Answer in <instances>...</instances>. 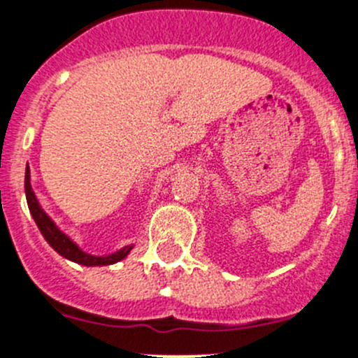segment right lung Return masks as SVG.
<instances>
[{
    "label": "right lung",
    "mask_w": 358,
    "mask_h": 358,
    "mask_svg": "<svg viewBox=\"0 0 358 358\" xmlns=\"http://www.w3.org/2000/svg\"><path fill=\"white\" fill-rule=\"evenodd\" d=\"M24 192H26V201H28V208L31 217L35 219L36 226H38L40 233L45 238V242L52 247V249L58 252L59 256H63L65 259H70L73 263H79V265L85 266H103V265H113V263H118L122 259H125L129 256L130 250L134 249V245L122 247L116 252H111L108 256H95L88 255L78 243L73 242L69 235L62 231V229L56 226L55 220L43 212V208L40 206L38 199H36L35 192L31 189V175H29V168H26V176H24Z\"/></svg>",
    "instance_id": "obj_1"
}]
</instances>
